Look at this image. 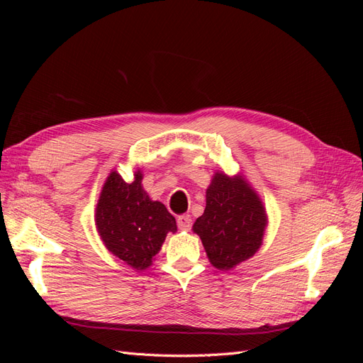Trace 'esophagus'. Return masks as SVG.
<instances>
[{
    "label": "esophagus",
    "mask_w": 363,
    "mask_h": 363,
    "mask_svg": "<svg viewBox=\"0 0 363 363\" xmlns=\"http://www.w3.org/2000/svg\"><path fill=\"white\" fill-rule=\"evenodd\" d=\"M177 225L183 232H188L192 227V218L189 215H182L177 218Z\"/></svg>",
    "instance_id": "obj_1"
}]
</instances>
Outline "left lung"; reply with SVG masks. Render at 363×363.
I'll return each mask as SVG.
<instances>
[{
    "mask_svg": "<svg viewBox=\"0 0 363 363\" xmlns=\"http://www.w3.org/2000/svg\"><path fill=\"white\" fill-rule=\"evenodd\" d=\"M268 225L267 208L242 174H213L206 189L204 213L192 225L200 236L208 262L230 271L252 257Z\"/></svg>",
    "mask_w": 363,
    "mask_h": 363,
    "instance_id": "1",
    "label": "left lung"
}]
</instances>
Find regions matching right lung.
Here are the masks:
<instances>
[{
  "instance_id": "add662e5",
  "label": "right lung",
  "mask_w": 363,
  "mask_h": 363,
  "mask_svg": "<svg viewBox=\"0 0 363 363\" xmlns=\"http://www.w3.org/2000/svg\"><path fill=\"white\" fill-rule=\"evenodd\" d=\"M144 174L131 183L111 171L95 207V225L104 247L136 271L152 265L164 238L177 232L175 218L160 201H152L142 186Z\"/></svg>"
}]
</instances>
